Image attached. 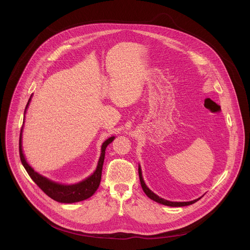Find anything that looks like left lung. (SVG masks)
<instances>
[{
    "instance_id": "1",
    "label": "left lung",
    "mask_w": 250,
    "mask_h": 250,
    "mask_svg": "<svg viewBox=\"0 0 250 250\" xmlns=\"http://www.w3.org/2000/svg\"><path fill=\"white\" fill-rule=\"evenodd\" d=\"M138 175H139V180H140V184H141V187H142V190L145 191V193L146 194V196L148 198H150L151 200L157 202V203H160L162 205H165V206H169V207H184V206H189V205H192L194 203H196L197 201H199L201 198L197 199V200H194V201H191V202H170V201H167V200H164L160 197H158L157 195H155L153 192H151L146 185L144 179H142V174H141V169L140 167L138 168Z\"/></svg>"
}]
</instances>
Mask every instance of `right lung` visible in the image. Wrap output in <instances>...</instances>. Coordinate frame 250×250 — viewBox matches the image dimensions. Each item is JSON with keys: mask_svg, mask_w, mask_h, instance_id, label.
Wrapping results in <instances>:
<instances>
[{"mask_svg": "<svg viewBox=\"0 0 250 250\" xmlns=\"http://www.w3.org/2000/svg\"><path fill=\"white\" fill-rule=\"evenodd\" d=\"M30 101V99H29ZM29 101L26 104L25 110L27 108V105L29 104ZM25 113V111H24ZM22 128V126H21ZM115 136H112L110 138L106 139L103 146H102V153L98 162V166L96 171L88 177L87 179L84 181L74 184V185H61L54 183L48 179H46L45 177L40 175L39 173L34 172V170L27 164V162L24 159L22 149H21V134H20V157L21 161L30 176L33 182L37 184L48 197L51 199L60 202V203H76L80 201H84L91 196L97 191L99 188L100 182H101V177H102V169H103V164H104V153H105V148L108 146L111 142L114 140Z\"/></svg>", "mask_w": 250, "mask_h": 250, "instance_id": "1", "label": "right lung"}]
</instances>
